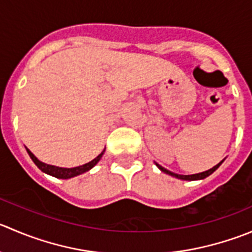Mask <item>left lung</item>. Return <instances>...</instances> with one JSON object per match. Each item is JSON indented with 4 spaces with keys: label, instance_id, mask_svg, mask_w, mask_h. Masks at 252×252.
Segmentation results:
<instances>
[{
    "label": "left lung",
    "instance_id": "1",
    "mask_svg": "<svg viewBox=\"0 0 252 252\" xmlns=\"http://www.w3.org/2000/svg\"><path fill=\"white\" fill-rule=\"evenodd\" d=\"M221 162H223V161H220V162H219L218 165H216V166H214V167H212L211 170L204 171V172H201V173H196V175H177V173H173V172H171V171L166 170V168H163L162 166L158 165V163H156V165H158V167L160 168V170L162 171V172L168 173V175L173 176V177H177V178H180V180H186V181H194V180H203V178L208 177L209 175H212V173H213L214 171H216L217 168H218L219 166L221 165Z\"/></svg>",
    "mask_w": 252,
    "mask_h": 252
}]
</instances>
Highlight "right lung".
<instances>
[{
	"label": "right lung",
	"instance_id": "obj_1",
	"mask_svg": "<svg viewBox=\"0 0 252 252\" xmlns=\"http://www.w3.org/2000/svg\"><path fill=\"white\" fill-rule=\"evenodd\" d=\"M27 151H28L29 156H31V158L33 160V162L35 163V165L38 166V167L40 168L43 172L54 176V177H56V178H71V177H74V176L81 175V173L86 172V171H89L90 168L94 167V166L96 165L99 160H101L102 155H103V153H104V150H103L98 156H97L96 158H94L92 161H90V162L85 163V165H82V166H77V167H72V168H64V167H58V166H53V165H46V163L39 161L38 158H36L35 156H34L33 154L28 150V149H27Z\"/></svg>",
	"mask_w": 252,
	"mask_h": 252
}]
</instances>
